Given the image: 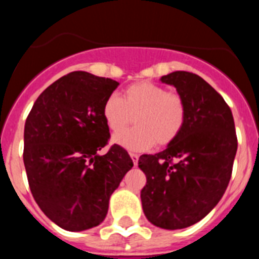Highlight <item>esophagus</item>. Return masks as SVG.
Returning a JSON list of instances; mask_svg holds the SVG:
<instances>
[{"label":"esophagus","mask_w":259,"mask_h":259,"mask_svg":"<svg viewBox=\"0 0 259 259\" xmlns=\"http://www.w3.org/2000/svg\"><path fill=\"white\" fill-rule=\"evenodd\" d=\"M130 157L132 158V162H134V164L136 166L137 161H139V155H137L136 153H130Z\"/></svg>","instance_id":"1"}]
</instances>
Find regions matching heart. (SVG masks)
Returning <instances> with one entry per match:
<instances>
[{
	"label": "heart",
	"mask_w": 259,
	"mask_h": 259,
	"mask_svg": "<svg viewBox=\"0 0 259 259\" xmlns=\"http://www.w3.org/2000/svg\"><path fill=\"white\" fill-rule=\"evenodd\" d=\"M107 127L118 134L133 121L137 127L116 135L114 143L128 150L144 152L175 141L187 122V104L179 93L168 92L152 81L131 84L124 97L110 95L102 107Z\"/></svg>",
	"instance_id": "b5f03b06"
}]
</instances>
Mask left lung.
Returning a JSON list of instances; mask_svg holds the SVG:
<instances>
[{"instance_id": "1", "label": "left lung", "mask_w": 259, "mask_h": 259, "mask_svg": "<svg viewBox=\"0 0 259 259\" xmlns=\"http://www.w3.org/2000/svg\"><path fill=\"white\" fill-rule=\"evenodd\" d=\"M187 104L182 134L157 154H143L146 176L141 191L148 221L164 230L189 227L205 218L223 197L237 150L232 111L198 75L175 71L161 77Z\"/></svg>"}]
</instances>
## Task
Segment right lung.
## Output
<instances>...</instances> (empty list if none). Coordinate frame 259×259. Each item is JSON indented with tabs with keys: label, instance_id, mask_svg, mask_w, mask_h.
<instances>
[{
	"label": "right lung",
	"instance_id": "obj_1",
	"mask_svg": "<svg viewBox=\"0 0 259 259\" xmlns=\"http://www.w3.org/2000/svg\"><path fill=\"white\" fill-rule=\"evenodd\" d=\"M119 85L85 71L62 76L38 96L24 125L23 161L32 196L42 212L66 231L96 227L110 196L134 166L110 139L102 107Z\"/></svg>",
	"mask_w": 259,
	"mask_h": 259
}]
</instances>
